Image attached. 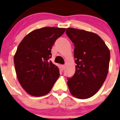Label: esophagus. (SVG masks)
I'll return each mask as SVG.
<instances>
[{
    "label": "esophagus",
    "instance_id": "esophagus-1",
    "mask_svg": "<svg viewBox=\"0 0 120 120\" xmlns=\"http://www.w3.org/2000/svg\"><path fill=\"white\" fill-rule=\"evenodd\" d=\"M65 65H62V70H64V68H65Z\"/></svg>",
    "mask_w": 120,
    "mask_h": 120
}]
</instances>
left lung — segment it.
I'll list each match as a JSON object with an SVG mask.
<instances>
[{
  "label": "left lung",
  "mask_w": 120,
  "mask_h": 120,
  "mask_svg": "<svg viewBox=\"0 0 120 120\" xmlns=\"http://www.w3.org/2000/svg\"><path fill=\"white\" fill-rule=\"evenodd\" d=\"M66 34L75 44L76 72L68 79L70 92L74 97L86 99L97 93L108 75L110 51L95 33L67 28Z\"/></svg>",
  "instance_id": "left-lung-1"
}]
</instances>
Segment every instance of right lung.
<instances>
[{"instance_id":"right-lung-1","label":"right lung","mask_w":120,"mask_h":120,"mask_svg":"<svg viewBox=\"0 0 120 120\" xmlns=\"http://www.w3.org/2000/svg\"><path fill=\"white\" fill-rule=\"evenodd\" d=\"M65 30L55 27L38 29L19 44L14 57L15 69L19 83L29 95H46L59 78V68L49 59L55 41Z\"/></svg>"}]
</instances>
